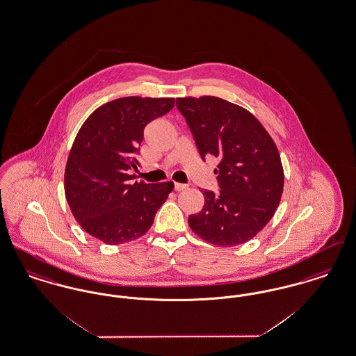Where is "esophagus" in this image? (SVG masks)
Instances as JSON below:
<instances>
[{"instance_id": "34e87169", "label": "esophagus", "mask_w": 356, "mask_h": 356, "mask_svg": "<svg viewBox=\"0 0 356 356\" xmlns=\"http://www.w3.org/2000/svg\"><path fill=\"white\" fill-rule=\"evenodd\" d=\"M186 188H188L186 184H181V183H175V191H176V192H179V191H184V189H186Z\"/></svg>"}]
</instances>
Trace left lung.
<instances>
[{
	"instance_id": "obj_1",
	"label": "left lung",
	"mask_w": 356,
	"mask_h": 356,
	"mask_svg": "<svg viewBox=\"0 0 356 356\" xmlns=\"http://www.w3.org/2000/svg\"><path fill=\"white\" fill-rule=\"evenodd\" d=\"M202 159L219 160L220 192L203 191L204 207L191 229L205 241L234 247L256 236L280 203L284 172L271 136L251 112L215 96L179 97Z\"/></svg>"
}]
</instances>
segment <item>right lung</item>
Segmentation results:
<instances>
[{"label":"right lung","instance_id":"add662e5","mask_svg":"<svg viewBox=\"0 0 356 356\" xmlns=\"http://www.w3.org/2000/svg\"><path fill=\"white\" fill-rule=\"evenodd\" d=\"M175 99L121 97L97 108L76 136L65 167V197L90 236L119 245L147 234L173 183H132L144 128Z\"/></svg>","mask_w":356,"mask_h":356}]
</instances>
